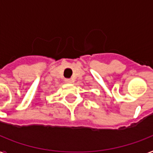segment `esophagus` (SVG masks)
Returning a JSON list of instances; mask_svg holds the SVG:
<instances>
[{
    "mask_svg": "<svg viewBox=\"0 0 153 153\" xmlns=\"http://www.w3.org/2000/svg\"><path fill=\"white\" fill-rule=\"evenodd\" d=\"M65 82H66L67 83H71V82H72V80L71 79H65Z\"/></svg>",
    "mask_w": 153,
    "mask_h": 153,
    "instance_id": "esophagus-1",
    "label": "esophagus"
}]
</instances>
